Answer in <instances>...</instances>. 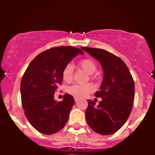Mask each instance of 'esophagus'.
Returning <instances> with one entry per match:
<instances>
[{
    "label": "esophagus",
    "instance_id": "1",
    "mask_svg": "<svg viewBox=\"0 0 155 155\" xmlns=\"http://www.w3.org/2000/svg\"><path fill=\"white\" fill-rule=\"evenodd\" d=\"M78 100H79V99H78V97H75V101H78Z\"/></svg>",
    "mask_w": 155,
    "mask_h": 155
}]
</instances>
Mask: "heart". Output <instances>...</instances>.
<instances>
[{"mask_svg":"<svg viewBox=\"0 0 155 155\" xmlns=\"http://www.w3.org/2000/svg\"><path fill=\"white\" fill-rule=\"evenodd\" d=\"M80 66L87 74H92L97 69V65L92 59L86 58L82 60L79 63ZM63 79L65 82H70L73 80V65L68 63L65 65L62 72ZM94 90L93 84L89 83L86 84H73L68 88V92L75 97H85L89 93Z\"/></svg>","mask_w":155,"mask_h":155,"instance_id":"obj_1","label":"heart"}]
</instances>
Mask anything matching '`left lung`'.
Listing matches in <instances>:
<instances>
[{
    "mask_svg": "<svg viewBox=\"0 0 155 155\" xmlns=\"http://www.w3.org/2000/svg\"><path fill=\"white\" fill-rule=\"evenodd\" d=\"M81 48L99 61L104 72L99 91L94 94L101 101L96 106L87 100L86 120L99 134H114L124 126L132 110L135 97L133 77L124 61L111 53L96 48Z\"/></svg>",
    "mask_w": 155,
    "mask_h": 155,
    "instance_id": "obj_1",
    "label": "left lung"
}]
</instances>
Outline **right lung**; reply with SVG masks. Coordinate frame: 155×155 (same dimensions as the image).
<instances>
[{"instance_id": "right-lung-1", "label": "right lung", "mask_w": 155, "mask_h": 155, "mask_svg": "<svg viewBox=\"0 0 155 155\" xmlns=\"http://www.w3.org/2000/svg\"><path fill=\"white\" fill-rule=\"evenodd\" d=\"M78 54L84 52L72 46L51 48L37 55L23 75L20 92L25 116L43 134L57 133L68 120L74 98L65 94L62 101H57L54 94L62 83L63 68Z\"/></svg>"}]
</instances>
